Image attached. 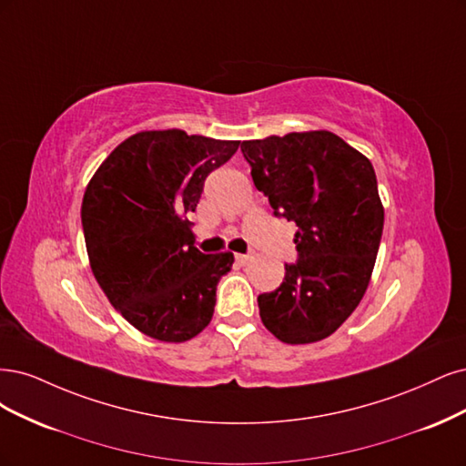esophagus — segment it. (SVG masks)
Instances as JSON below:
<instances>
[{"instance_id":"obj_1","label":"esophagus","mask_w":466,"mask_h":466,"mask_svg":"<svg viewBox=\"0 0 466 466\" xmlns=\"http://www.w3.org/2000/svg\"><path fill=\"white\" fill-rule=\"evenodd\" d=\"M249 259H251L249 255H244V253H236V263H238V265H246Z\"/></svg>"}]
</instances>
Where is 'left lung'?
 Returning <instances> with one entry per match:
<instances>
[{"instance_id": "8db88e82", "label": "left lung", "mask_w": 466, "mask_h": 466, "mask_svg": "<svg viewBox=\"0 0 466 466\" xmlns=\"http://www.w3.org/2000/svg\"><path fill=\"white\" fill-rule=\"evenodd\" d=\"M242 153L275 217L298 227V261L259 294L261 321L287 344L318 342L349 319L371 279L383 232L373 167L325 129L244 141Z\"/></svg>"}]
</instances>
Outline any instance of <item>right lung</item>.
I'll return each instance as SVG.
<instances>
[{
	"instance_id": "1",
	"label": "right lung",
	"mask_w": 466,
	"mask_h": 466,
	"mask_svg": "<svg viewBox=\"0 0 466 466\" xmlns=\"http://www.w3.org/2000/svg\"><path fill=\"white\" fill-rule=\"evenodd\" d=\"M238 145L182 129L135 133L85 189L81 222L93 275L110 304L147 337L184 342L213 319L217 284L234 255L195 248L187 215L205 177Z\"/></svg>"
}]
</instances>
